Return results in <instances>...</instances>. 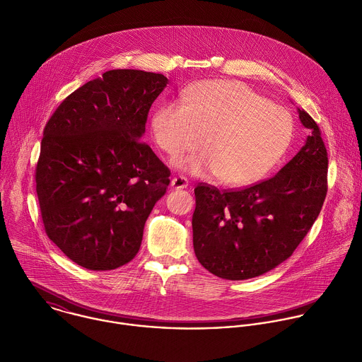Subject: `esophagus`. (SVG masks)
Listing matches in <instances>:
<instances>
[{
	"label": "esophagus",
	"instance_id": "obj_1",
	"mask_svg": "<svg viewBox=\"0 0 362 362\" xmlns=\"http://www.w3.org/2000/svg\"><path fill=\"white\" fill-rule=\"evenodd\" d=\"M172 187L173 189H186L189 186V180L183 176H176L172 179Z\"/></svg>",
	"mask_w": 362,
	"mask_h": 362
}]
</instances>
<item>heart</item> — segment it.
<instances>
[{"mask_svg": "<svg viewBox=\"0 0 362 362\" xmlns=\"http://www.w3.org/2000/svg\"><path fill=\"white\" fill-rule=\"evenodd\" d=\"M158 146L170 158L202 151L175 165L193 175L214 173L227 186L264 177L284 156L293 136L292 115L237 80H206L183 100L162 104L152 117Z\"/></svg>", "mask_w": 362, "mask_h": 362, "instance_id": "heart-1", "label": "heart"}]
</instances>
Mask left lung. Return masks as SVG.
<instances>
[{
    "label": "left lung",
    "instance_id": "left-lung-1",
    "mask_svg": "<svg viewBox=\"0 0 362 362\" xmlns=\"http://www.w3.org/2000/svg\"><path fill=\"white\" fill-rule=\"evenodd\" d=\"M298 112L310 135L274 177L238 190L204 183L194 189V254L213 275L228 281L264 275L293 254L319 217L327 194V149L316 121Z\"/></svg>",
    "mask_w": 362,
    "mask_h": 362
}]
</instances>
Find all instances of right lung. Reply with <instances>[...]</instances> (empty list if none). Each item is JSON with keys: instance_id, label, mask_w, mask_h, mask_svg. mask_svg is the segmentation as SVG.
<instances>
[{"instance_id": "add662e5", "label": "right lung", "mask_w": 362, "mask_h": 362, "mask_svg": "<svg viewBox=\"0 0 362 362\" xmlns=\"http://www.w3.org/2000/svg\"><path fill=\"white\" fill-rule=\"evenodd\" d=\"M168 81L159 73L108 70L67 95L46 122L35 173L42 221L86 269L128 264L166 193L170 170L141 138Z\"/></svg>"}]
</instances>
